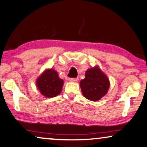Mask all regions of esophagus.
I'll return each mask as SVG.
<instances>
[{
	"instance_id": "1",
	"label": "esophagus",
	"mask_w": 147,
	"mask_h": 147,
	"mask_svg": "<svg viewBox=\"0 0 147 147\" xmlns=\"http://www.w3.org/2000/svg\"><path fill=\"white\" fill-rule=\"evenodd\" d=\"M68 81H69L70 82L77 83L79 81V78H69V79H68Z\"/></svg>"
}]
</instances>
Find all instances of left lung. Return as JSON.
Instances as JSON below:
<instances>
[{
    "label": "left lung",
    "instance_id": "1",
    "mask_svg": "<svg viewBox=\"0 0 147 147\" xmlns=\"http://www.w3.org/2000/svg\"><path fill=\"white\" fill-rule=\"evenodd\" d=\"M109 86V80L97 66L87 70L85 79L80 81L83 95L92 101L101 99L107 93Z\"/></svg>",
    "mask_w": 147,
    "mask_h": 147
}]
</instances>
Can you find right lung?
Masks as SVG:
<instances>
[{
	"instance_id": "obj_1",
	"label": "right lung",
	"mask_w": 147,
	"mask_h": 147,
	"mask_svg": "<svg viewBox=\"0 0 147 147\" xmlns=\"http://www.w3.org/2000/svg\"><path fill=\"white\" fill-rule=\"evenodd\" d=\"M63 80L53 69L45 70L36 80V85L44 96L53 98L60 94L63 85Z\"/></svg>"
}]
</instances>
